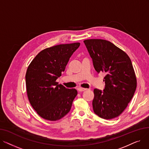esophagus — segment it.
<instances>
[{
    "instance_id": "esophagus-1",
    "label": "esophagus",
    "mask_w": 149,
    "mask_h": 149,
    "mask_svg": "<svg viewBox=\"0 0 149 149\" xmlns=\"http://www.w3.org/2000/svg\"><path fill=\"white\" fill-rule=\"evenodd\" d=\"M78 89V91H79V92H81V91H86V90L87 89H86V88H79L77 89Z\"/></svg>"
}]
</instances>
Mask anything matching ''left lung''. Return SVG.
Here are the masks:
<instances>
[{"instance_id":"8db88e82","label":"left lung","mask_w":149,"mask_h":149,"mask_svg":"<svg viewBox=\"0 0 149 149\" xmlns=\"http://www.w3.org/2000/svg\"><path fill=\"white\" fill-rule=\"evenodd\" d=\"M97 73L104 72L103 91L93 90V112L111 120L122 113L134 97L136 78L128 55L111 42L103 39L84 40Z\"/></svg>"}]
</instances>
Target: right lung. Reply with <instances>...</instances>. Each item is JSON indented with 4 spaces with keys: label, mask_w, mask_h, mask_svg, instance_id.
I'll return each instance as SVG.
<instances>
[{
    "label": "right lung",
    "mask_w": 149,
    "mask_h": 149,
    "mask_svg": "<svg viewBox=\"0 0 149 149\" xmlns=\"http://www.w3.org/2000/svg\"><path fill=\"white\" fill-rule=\"evenodd\" d=\"M80 45L74 43L46 48L37 55L27 69L25 79L29 103L46 120H58L71 109L77 91L66 88L56 80Z\"/></svg>",
    "instance_id": "add662e5"
}]
</instances>
